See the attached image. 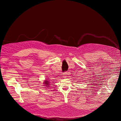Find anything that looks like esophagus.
<instances>
[{"label": "esophagus", "instance_id": "1", "mask_svg": "<svg viewBox=\"0 0 121 121\" xmlns=\"http://www.w3.org/2000/svg\"><path fill=\"white\" fill-rule=\"evenodd\" d=\"M66 73L65 72V73H64L63 74V77H64V78H66Z\"/></svg>", "mask_w": 121, "mask_h": 121}]
</instances>
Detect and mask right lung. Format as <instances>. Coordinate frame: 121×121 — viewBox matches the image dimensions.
<instances>
[{
	"mask_svg": "<svg viewBox=\"0 0 121 121\" xmlns=\"http://www.w3.org/2000/svg\"><path fill=\"white\" fill-rule=\"evenodd\" d=\"M46 82H47V81H46ZM45 84H46V85H48V82H45ZM47 86V85H46Z\"/></svg>",
	"mask_w": 121,
	"mask_h": 121,
	"instance_id": "1",
	"label": "right lung"
}]
</instances>
